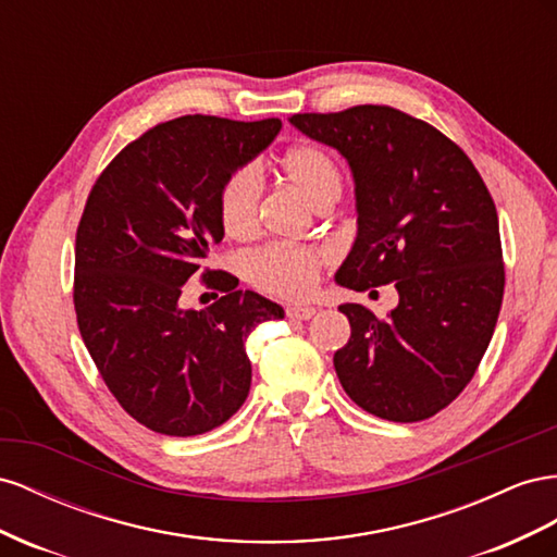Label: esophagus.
<instances>
[{
	"mask_svg": "<svg viewBox=\"0 0 557 557\" xmlns=\"http://www.w3.org/2000/svg\"><path fill=\"white\" fill-rule=\"evenodd\" d=\"M317 312V308L312 306H289L287 308V317H292V320H310V317Z\"/></svg>",
	"mask_w": 557,
	"mask_h": 557,
	"instance_id": "esophagus-1",
	"label": "esophagus"
}]
</instances>
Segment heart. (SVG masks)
<instances>
[{
    "label": "heart",
    "mask_w": 557,
    "mask_h": 557,
    "mask_svg": "<svg viewBox=\"0 0 557 557\" xmlns=\"http://www.w3.org/2000/svg\"><path fill=\"white\" fill-rule=\"evenodd\" d=\"M282 170L287 180L312 205L329 196H341V170L333 158L314 145L292 147L282 156ZM261 202V184L253 170L245 168L233 172L219 194L221 228L231 237H247L257 228ZM324 263L322 251L292 245H270L249 253L245 263L249 280L259 289L298 298L312 292Z\"/></svg>",
    "instance_id": "heart-1"
}]
</instances>
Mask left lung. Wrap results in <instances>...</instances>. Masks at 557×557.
<instances>
[{
  "mask_svg": "<svg viewBox=\"0 0 557 557\" xmlns=\"http://www.w3.org/2000/svg\"><path fill=\"white\" fill-rule=\"evenodd\" d=\"M296 131L336 149L352 170L357 237L341 287L394 282L387 320L343 304L352 336L333 355L359 408L389 422L436 416L485 355L502 308L499 219L469 156L434 125L385 104L294 114Z\"/></svg>",
  "mask_w": 557,
  "mask_h": 557,
  "instance_id": "left-lung-1",
  "label": "left lung"
}]
</instances>
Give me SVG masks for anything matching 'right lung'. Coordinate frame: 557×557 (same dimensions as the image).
<instances>
[{"label": "right lung", "mask_w": 557, "mask_h": 557, "mask_svg": "<svg viewBox=\"0 0 557 557\" xmlns=\"http://www.w3.org/2000/svg\"><path fill=\"white\" fill-rule=\"evenodd\" d=\"M282 128L182 116L131 141L95 182L76 231L74 310L104 385L131 418L165 436H198L235 416L249 394L245 349L261 322L284 310L235 289L205 310L182 308L184 284L221 243L219 194Z\"/></svg>", "instance_id": "1"}]
</instances>
